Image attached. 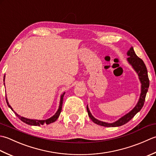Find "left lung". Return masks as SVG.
<instances>
[{"instance_id":"left-lung-1","label":"left lung","mask_w":156,"mask_h":156,"mask_svg":"<svg viewBox=\"0 0 156 156\" xmlns=\"http://www.w3.org/2000/svg\"><path fill=\"white\" fill-rule=\"evenodd\" d=\"M127 55L129 56L128 58H127V60H128V62L132 65L133 69L135 70V71L137 73L139 79H140V81L141 83V93L140 98H139V100L137 104L136 105V106L131 111V112L126 114V115L122 116V118H120L119 120H117V121L113 123H107L105 122L100 121V120H98L96 119H95L94 117L91 115V112H90V110H89L87 106V110L89 116H90V118L91 119L92 121L94 123L97 124L98 125L106 127H115L122 126L128 122L129 120H131L133 117L135 116V114L138 112H139V111L141 110L143 106H144L146 94H147V92L148 91V88L149 86V80L147 75V68H146V66L144 62L143 61V60L136 55L133 47H131L128 51V52H127Z\"/></svg>"}]
</instances>
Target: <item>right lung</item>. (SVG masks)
<instances>
[{
	"instance_id": "1",
	"label": "right lung",
	"mask_w": 156,
	"mask_h": 156,
	"mask_svg": "<svg viewBox=\"0 0 156 156\" xmlns=\"http://www.w3.org/2000/svg\"><path fill=\"white\" fill-rule=\"evenodd\" d=\"M5 75L4 76V81H5ZM5 85V83H4ZM64 95H65V93L63 94L62 96H61V98H60V105H59V108L58 110V111H57L56 113L53 116H52L51 118H50L48 119L47 120H32V119H26V118H24V117H22L21 116L19 115V114H17V113H16L14 110H12V108H11V106L9 105L8 101H7V97H6V101H7V105L13 111V112H15V114H16V116H17L19 119H20L21 121H23V122L27 124V125H33V126H40L42 125H44V124H46V125H49V124L50 123H52L54 122H55L56 120L58 119V116H60V112H61V110H62V101H63V97H64Z\"/></svg>"
}]
</instances>
